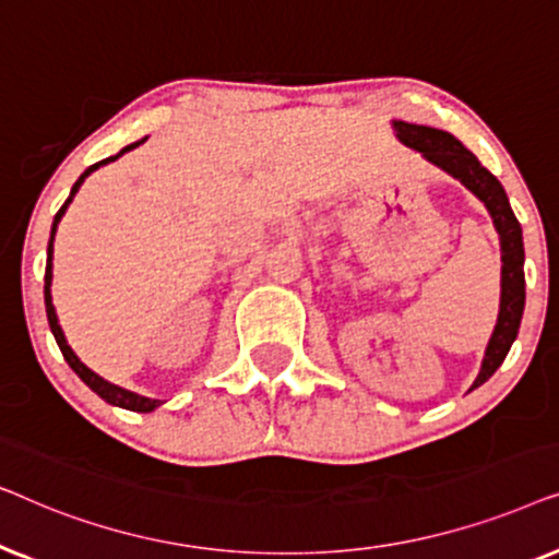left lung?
Returning a JSON list of instances; mask_svg holds the SVG:
<instances>
[{
  "instance_id": "8db88e82",
  "label": "left lung",
  "mask_w": 559,
  "mask_h": 559,
  "mask_svg": "<svg viewBox=\"0 0 559 559\" xmlns=\"http://www.w3.org/2000/svg\"><path fill=\"white\" fill-rule=\"evenodd\" d=\"M396 140L407 147L417 150L427 163L438 165L440 170L453 175L461 180L480 203L491 213L496 231L501 239V305H499V320H496L493 335L486 346L484 364L473 389L484 384L493 377L507 358L511 343H514L519 325H522L524 312V241H522V226L511 211L509 198L503 193V186L478 163V157L471 150H465L453 134L442 132V129L409 124V121H392Z\"/></svg>"
}]
</instances>
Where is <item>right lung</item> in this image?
Returning <instances> with one entry per match:
<instances>
[{
	"label": "right lung",
	"mask_w": 559,
	"mask_h": 559,
	"mask_svg": "<svg viewBox=\"0 0 559 559\" xmlns=\"http://www.w3.org/2000/svg\"><path fill=\"white\" fill-rule=\"evenodd\" d=\"M142 142H144V140L134 142V144H129V147H124V150L119 152V155H114V157H106V159H102V163L91 165L88 170L83 173L79 180H75V186L71 188V195H68V201H66L63 205H60V211L56 213V221H52V228H50V241H48V264H45V312H48V323H50V331H52V335H56V343H58L60 354H63V358H66V361H68V366H71V369H73L75 373H79L83 384L94 389V392H96L98 396H102L104 402H109V404H114V407H121V409H132V412H152V409H155V407H159V404H163V402H159V400H150V396L134 394V392H129V389H121V386H117V384H111V381H106V379L98 377L96 371H91L88 366L83 364L81 358L73 354V348L68 346V341H66V335H63V328L58 325L56 308H52L50 282H52V239H56L58 224H60V218H63V213H66V209H68V203L73 201V195L79 193V188L83 186V180H86L91 173L98 170V167L106 165V163H114V159H119L121 155H124V152L134 150V147H140Z\"/></svg>",
	"instance_id": "1"
}]
</instances>
